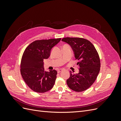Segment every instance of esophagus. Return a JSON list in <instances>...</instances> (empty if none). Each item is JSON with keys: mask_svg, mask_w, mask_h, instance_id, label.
<instances>
[{"mask_svg": "<svg viewBox=\"0 0 121 121\" xmlns=\"http://www.w3.org/2000/svg\"><path fill=\"white\" fill-rule=\"evenodd\" d=\"M62 71H63V69H58V70H57V73H60Z\"/></svg>", "mask_w": 121, "mask_h": 121, "instance_id": "1", "label": "esophagus"}]
</instances>
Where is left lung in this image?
Masks as SVG:
<instances>
[{
	"instance_id": "obj_1",
	"label": "left lung",
	"mask_w": 121,
	"mask_h": 121,
	"mask_svg": "<svg viewBox=\"0 0 121 121\" xmlns=\"http://www.w3.org/2000/svg\"><path fill=\"white\" fill-rule=\"evenodd\" d=\"M62 41L70 45L74 52L75 60L79 66L78 74H72L67 83L71 89L76 92L85 91L92 85L99 74L100 68L99 56L94 45L89 40L82 38L66 37Z\"/></svg>"
}]
</instances>
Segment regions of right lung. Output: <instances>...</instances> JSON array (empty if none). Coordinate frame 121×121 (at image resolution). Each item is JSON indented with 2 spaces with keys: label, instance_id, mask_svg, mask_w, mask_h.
Here are the masks:
<instances>
[{
  "label": "right lung",
  "instance_id": "add662e5",
  "mask_svg": "<svg viewBox=\"0 0 121 121\" xmlns=\"http://www.w3.org/2000/svg\"><path fill=\"white\" fill-rule=\"evenodd\" d=\"M60 40H36L24 51L21 62V74L29 87L36 92H45L54 85L57 72L55 69L46 72L43 68V60L49 57L52 48Z\"/></svg>",
  "mask_w": 121,
  "mask_h": 121
}]
</instances>
